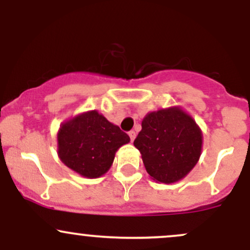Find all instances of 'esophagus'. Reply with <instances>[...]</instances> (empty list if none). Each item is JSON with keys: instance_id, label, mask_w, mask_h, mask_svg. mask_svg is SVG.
<instances>
[{"instance_id": "esophagus-1", "label": "esophagus", "mask_w": 250, "mask_h": 250, "mask_svg": "<svg viewBox=\"0 0 250 250\" xmlns=\"http://www.w3.org/2000/svg\"><path fill=\"white\" fill-rule=\"evenodd\" d=\"M129 137H130V140H131V141H134V140H135V137H136V133H135V131L134 130H130V131H129Z\"/></svg>"}]
</instances>
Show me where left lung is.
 <instances>
[{"label":"left lung","mask_w":250,"mask_h":250,"mask_svg":"<svg viewBox=\"0 0 250 250\" xmlns=\"http://www.w3.org/2000/svg\"><path fill=\"white\" fill-rule=\"evenodd\" d=\"M134 146L154 180L173 183L185 177L199 161L202 134L183 110L162 109L143 119Z\"/></svg>","instance_id":"8db88e82"}]
</instances>
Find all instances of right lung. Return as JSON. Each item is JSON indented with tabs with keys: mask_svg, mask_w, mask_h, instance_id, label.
<instances>
[{
	"mask_svg": "<svg viewBox=\"0 0 250 250\" xmlns=\"http://www.w3.org/2000/svg\"><path fill=\"white\" fill-rule=\"evenodd\" d=\"M129 141L125 131L95 110L63 123L57 135L62 162L89 179L107 173L117 149Z\"/></svg>",
	"mask_w": 250,
	"mask_h": 250,
	"instance_id": "right-lung-1",
	"label": "right lung"
}]
</instances>
